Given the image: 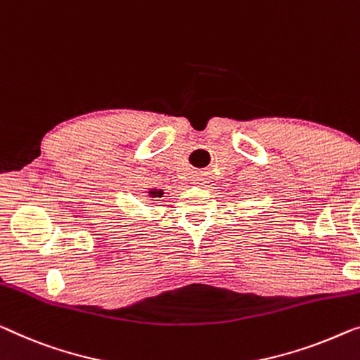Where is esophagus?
<instances>
[{
	"instance_id": "34e87169",
	"label": "esophagus",
	"mask_w": 360,
	"mask_h": 360,
	"mask_svg": "<svg viewBox=\"0 0 360 360\" xmlns=\"http://www.w3.org/2000/svg\"><path fill=\"white\" fill-rule=\"evenodd\" d=\"M195 184H203V179L202 178H195Z\"/></svg>"
}]
</instances>
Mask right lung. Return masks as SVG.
<instances>
[{"mask_svg": "<svg viewBox=\"0 0 360 360\" xmlns=\"http://www.w3.org/2000/svg\"><path fill=\"white\" fill-rule=\"evenodd\" d=\"M148 195H150V197H162V195H163V191L152 189V191H148Z\"/></svg>", "mask_w": 360, "mask_h": 360, "instance_id": "add662e5", "label": "right lung"}]
</instances>
